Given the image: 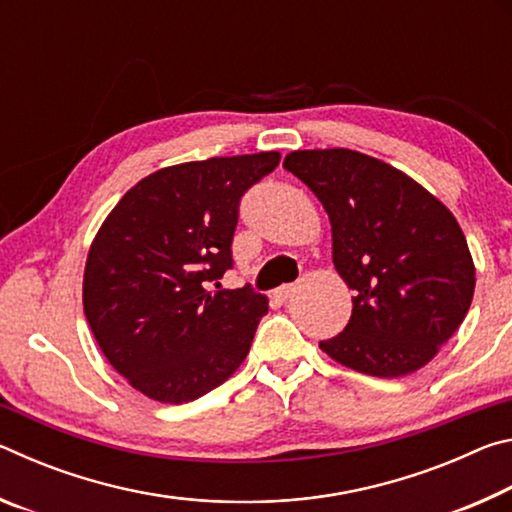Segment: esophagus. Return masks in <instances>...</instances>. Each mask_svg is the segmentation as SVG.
Here are the masks:
<instances>
[{"mask_svg": "<svg viewBox=\"0 0 512 512\" xmlns=\"http://www.w3.org/2000/svg\"><path fill=\"white\" fill-rule=\"evenodd\" d=\"M275 293H277V298H280V300H289L293 293H296V284H282V287L277 289Z\"/></svg>", "mask_w": 512, "mask_h": 512, "instance_id": "34e87169", "label": "esophagus"}]
</instances>
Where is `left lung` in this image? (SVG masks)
<instances>
[{
    "instance_id": "1",
    "label": "left lung",
    "mask_w": 512,
    "mask_h": 512,
    "mask_svg": "<svg viewBox=\"0 0 512 512\" xmlns=\"http://www.w3.org/2000/svg\"><path fill=\"white\" fill-rule=\"evenodd\" d=\"M282 167L323 203L352 316L320 350L372 377H404L461 327L476 268L456 216L384 160L350 149L291 151Z\"/></svg>"
}]
</instances>
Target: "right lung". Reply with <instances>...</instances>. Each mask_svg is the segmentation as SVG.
<instances>
[{"label": "right lung", "instance_id": "1", "mask_svg": "<svg viewBox=\"0 0 512 512\" xmlns=\"http://www.w3.org/2000/svg\"><path fill=\"white\" fill-rule=\"evenodd\" d=\"M280 153L173 164L112 207L83 273V311L101 352L135 391L185 404L235 375L268 311L244 289L207 291L232 266L239 198Z\"/></svg>", "mask_w": 512, "mask_h": 512}]
</instances>
